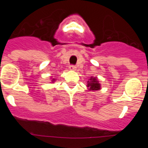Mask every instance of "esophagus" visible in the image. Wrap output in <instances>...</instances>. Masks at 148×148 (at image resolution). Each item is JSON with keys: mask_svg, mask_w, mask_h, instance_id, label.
Listing matches in <instances>:
<instances>
[{"mask_svg": "<svg viewBox=\"0 0 148 148\" xmlns=\"http://www.w3.org/2000/svg\"><path fill=\"white\" fill-rule=\"evenodd\" d=\"M70 70H72V71H75L76 70V66H74V65H70Z\"/></svg>", "mask_w": 148, "mask_h": 148, "instance_id": "obj_1", "label": "esophagus"}]
</instances>
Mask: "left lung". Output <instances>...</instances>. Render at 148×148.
I'll return each instance as SVG.
<instances>
[{
	"label": "left lung",
	"instance_id": "obj_1",
	"mask_svg": "<svg viewBox=\"0 0 148 148\" xmlns=\"http://www.w3.org/2000/svg\"><path fill=\"white\" fill-rule=\"evenodd\" d=\"M87 87L89 91H96V90H99L101 89V84L99 83L97 77H90L89 80L87 81Z\"/></svg>",
	"mask_w": 148,
	"mask_h": 148
}]
</instances>
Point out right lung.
<instances>
[{"mask_svg": "<svg viewBox=\"0 0 148 148\" xmlns=\"http://www.w3.org/2000/svg\"><path fill=\"white\" fill-rule=\"evenodd\" d=\"M50 79H51V83H54V82H56V78H53V77H51V78H50Z\"/></svg>", "mask_w": 148, "mask_h": 148, "instance_id": "1", "label": "right lung"}]
</instances>
